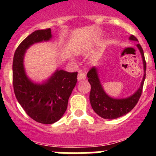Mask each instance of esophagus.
<instances>
[{"label":"esophagus","mask_w":156,"mask_h":156,"mask_svg":"<svg viewBox=\"0 0 156 156\" xmlns=\"http://www.w3.org/2000/svg\"><path fill=\"white\" fill-rule=\"evenodd\" d=\"M85 79H86V74H85L84 73H83V72L80 71L79 74H78V76H77V80H78V81L84 80Z\"/></svg>","instance_id":"1"}]
</instances>
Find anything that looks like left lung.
<instances>
[{
	"label": "left lung",
	"mask_w": 156,
	"mask_h": 156,
	"mask_svg": "<svg viewBox=\"0 0 156 156\" xmlns=\"http://www.w3.org/2000/svg\"><path fill=\"white\" fill-rule=\"evenodd\" d=\"M129 40L138 41L133 35L129 37ZM137 47L141 54L144 70L146 71V62L144 51L139 44H137ZM87 77L88 81L91 87L90 92V101L93 110L99 116L102 117L104 119H114L127 114L134 108V106L138 102L139 98L142 93L143 85L145 79V72L138 90L130 97L122 99L112 98L105 92L99 80L96 67L94 66L89 70L87 73Z\"/></svg>",
	"instance_id": "8db88e82"
}]
</instances>
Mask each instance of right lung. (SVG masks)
Returning <instances> with one entry per match:
<instances>
[{
	"instance_id": "1",
	"label": "right lung",
	"mask_w": 156,
	"mask_h": 156,
	"mask_svg": "<svg viewBox=\"0 0 156 156\" xmlns=\"http://www.w3.org/2000/svg\"><path fill=\"white\" fill-rule=\"evenodd\" d=\"M51 37L50 28L32 33L16 50L12 64L14 92L18 101L30 118L44 124H51L62 117L77 82V72L62 69L41 84L27 77L23 66L27 49L35 43L49 41Z\"/></svg>"
}]
</instances>
